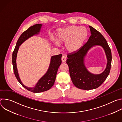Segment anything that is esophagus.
Returning <instances> with one entry per match:
<instances>
[{"instance_id": "34e87169", "label": "esophagus", "mask_w": 122, "mask_h": 122, "mask_svg": "<svg viewBox=\"0 0 122 122\" xmlns=\"http://www.w3.org/2000/svg\"><path fill=\"white\" fill-rule=\"evenodd\" d=\"M66 57H65V56H62V58H61V60H62V62H63V63L65 62L66 61Z\"/></svg>"}]
</instances>
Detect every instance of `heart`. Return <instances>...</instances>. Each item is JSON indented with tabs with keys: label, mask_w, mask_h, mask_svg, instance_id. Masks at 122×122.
<instances>
[{
	"label": "heart",
	"mask_w": 122,
	"mask_h": 122,
	"mask_svg": "<svg viewBox=\"0 0 122 122\" xmlns=\"http://www.w3.org/2000/svg\"><path fill=\"white\" fill-rule=\"evenodd\" d=\"M88 35L86 28L76 25L60 28L57 30L56 35L57 41L61 44L65 43L66 50L71 54L76 53L82 47ZM58 42L54 41L56 45H59Z\"/></svg>",
	"instance_id": "b5f03b06"
}]
</instances>
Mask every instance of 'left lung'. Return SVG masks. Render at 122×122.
I'll return each instance as SVG.
<instances>
[{
  "label": "left lung",
  "instance_id": "left-lung-1",
  "mask_svg": "<svg viewBox=\"0 0 122 122\" xmlns=\"http://www.w3.org/2000/svg\"><path fill=\"white\" fill-rule=\"evenodd\" d=\"M91 35L87 42L77 52L67 56L66 64L73 84L83 90L97 88L105 81L111 67L112 53L108 44L101 34L91 26H89ZM101 46L105 51L107 64L104 71L100 74L90 73L85 64V59L89 51L95 46Z\"/></svg>",
  "mask_w": 122,
  "mask_h": 122
}]
</instances>
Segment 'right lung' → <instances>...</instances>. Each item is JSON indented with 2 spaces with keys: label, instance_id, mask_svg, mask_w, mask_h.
<instances>
[{
  "label": "right lung",
  "instance_id": "right-lung-1",
  "mask_svg": "<svg viewBox=\"0 0 122 122\" xmlns=\"http://www.w3.org/2000/svg\"><path fill=\"white\" fill-rule=\"evenodd\" d=\"M42 25L37 24L30 27L27 30L23 32L17 41L16 46L12 54V65L14 74L20 83L27 90L33 93H41L47 91L53 86L57 72L58 69L60 66L62 61V55L51 56L50 65L45 74L39 80L37 83L33 87H28L25 85L20 78L17 67L16 58L17 53L20 45L29 38L39 35L41 32Z\"/></svg>",
  "mask_w": 122,
  "mask_h": 122
}]
</instances>
